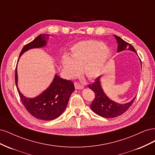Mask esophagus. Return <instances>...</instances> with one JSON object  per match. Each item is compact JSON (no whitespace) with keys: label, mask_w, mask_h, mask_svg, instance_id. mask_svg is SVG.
Here are the masks:
<instances>
[{"label":"esophagus","mask_w":155,"mask_h":155,"mask_svg":"<svg viewBox=\"0 0 155 155\" xmlns=\"http://www.w3.org/2000/svg\"><path fill=\"white\" fill-rule=\"evenodd\" d=\"M74 85H75V88L76 89H83L84 87H85V85H84L83 84L79 83L78 82H75Z\"/></svg>","instance_id":"obj_1"}]
</instances>
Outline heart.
<instances>
[{"instance_id": "1", "label": "heart", "mask_w": 155, "mask_h": 155, "mask_svg": "<svg viewBox=\"0 0 155 155\" xmlns=\"http://www.w3.org/2000/svg\"><path fill=\"white\" fill-rule=\"evenodd\" d=\"M110 50L100 41H79L71 49L70 58L64 57L62 64L66 72L74 76L82 67L83 73L89 79L98 77L110 58Z\"/></svg>"}]
</instances>
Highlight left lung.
Masks as SVG:
<instances>
[{
    "label": "left lung",
    "instance_id": "8db88e82",
    "mask_svg": "<svg viewBox=\"0 0 155 155\" xmlns=\"http://www.w3.org/2000/svg\"><path fill=\"white\" fill-rule=\"evenodd\" d=\"M114 36L117 41V43H118L117 52L129 50L134 51L137 54L135 49L130 44L127 43L126 41H124L118 36L115 35H114ZM140 62H141V60H140ZM88 87L95 93V97L91 105V109L96 114L104 117V118H115V117L124 114L133 104L136 98L135 96L130 101L124 104H120L112 101L106 96L104 91H103L100 83V77L97 78L95 79V81L92 85H89Z\"/></svg>",
    "mask_w": 155,
    "mask_h": 155
}]
</instances>
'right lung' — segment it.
I'll return each instance as SVG.
<instances>
[{
  "label": "right lung",
  "instance_id": "obj_1",
  "mask_svg": "<svg viewBox=\"0 0 155 155\" xmlns=\"http://www.w3.org/2000/svg\"><path fill=\"white\" fill-rule=\"evenodd\" d=\"M48 36V34H41L26 45L21 51L19 58L27 50L46 46ZM15 78L17 91L22 104L31 115L39 120L48 121L58 118L66 109L69 98L75 91L73 82L61 78L55 74L50 85L43 93L34 98L26 97L21 93L17 87V68Z\"/></svg>",
  "mask_w": 155,
  "mask_h": 155
}]
</instances>
